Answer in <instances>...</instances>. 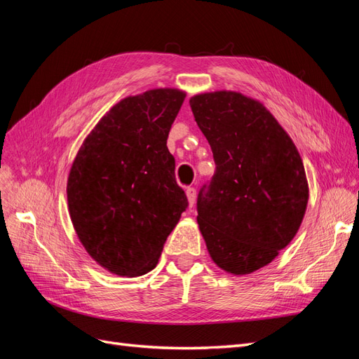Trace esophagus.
Segmentation results:
<instances>
[{
	"label": "esophagus",
	"mask_w": 359,
	"mask_h": 359,
	"mask_svg": "<svg viewBox=\"0 0 359 359\" xmlns=\"http://www.w3.org/2000/svg\"><path fill=\"white\" fill-rule=\"evenodd\" d=\"M186 194H187V199H189L190 206H193L194 202H196V189H194V187H187L186 189Z\"/></svg>",
	"instance_id": "obj_1"
}]
</instances>
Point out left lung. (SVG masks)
Returning <instances> with one entry per match:
<instances>
[{
    "instance_id": "obj_1",
    "label": "left lung",
    "mask_w": 359,
    "mask_h": 359,
    "mask_svg": "<svg viewBox=\"0 0 359 359\" xmlns=\"http://www.w3.org/2000/svg\"><path fill=\"white\" fill-rule=\"evenodd\" d=\"M215 173L198 194V223L214 262L250 274L297 235L309 186L297 147L264 104L217 91L190 99Z\"/></svg>"
}]
</instances>
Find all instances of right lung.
Wrapping results in <instances>:
<instances>
[{
    "label": "right lung",
    "instance_id": "add662e5",
    "mask_svg": "<svg viewBox=\"0 0 359 359\" xmlns=\"http://www.w3.org/2000/svg\"><path fill=\"white\" fill-rule=\"evenodd\" d=\"M184 97L170 88L127 97L100 119L73 161L72 223L88 255L114 274L154 269L189 206L166 147Z\"/></svg>",
    "mask_w": 359,
    "mask_h": 359
}]
</instances>
